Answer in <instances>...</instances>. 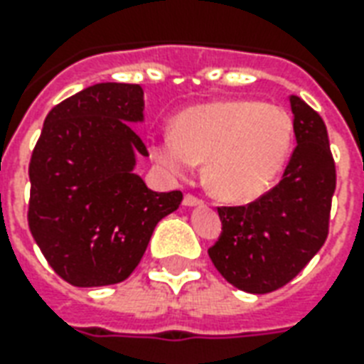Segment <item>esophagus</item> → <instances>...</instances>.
<instances>
[{"label":"esophagus","mask_w":364,"mask_h":364,"mask_svg":"<svg viewBox=\"0 0 364 364\" xmlns=\"http://www.w3.org/2000/svg\"><path fill=\"white\" fill-rule=\"evenodd\" d=\"M183 205H185V208H198V205H202V200H198L196 196H193V194H187V196L183 198Z\"/></svg>","instance_id":"esophagus-1"}]
</instances>
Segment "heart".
<instances>
[{"label":"heart","mask_w":364,"mask_h":364,"mask_svg":"<svg viewBox=\"0 0 364 364\" xmlns=\"http://www.w3.org/2000/svg\"><path fill=\"white\" fill-rule=\"evenodd\" d=\"M291 143L293 121L279 105L217 100L179 113L173 134L151 141V154L171 176L205 162L204 183L215 198L249 204L276 183Z\"/></svg>","instance_id":"b5f03b06"}]
</instances>
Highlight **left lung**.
Wrapping results in <instances>:
<instances>
[{"label": "left lung", "mask_w": 364, "mask_h": 364, "mask_svg": "<svg viewBox=\"0 0 364 364\" xmlns=\"http://www.w3.org/2000/svg\"><path fill=\"white\" fill-rule=\"evenodd\" d=\"M289 104L296 147L282 181L253 204L219 208L223 232L208 249L219 274L245 293L287 285L328 234L336 170L327 126L299 96Z\"/></svg>", "instance_id": "left-lung-1"}]
</instances>
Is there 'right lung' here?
I'll return each instance as SVG.
<instances>
[{"label":"right lung","mask_w":364,"mask_h":364,"mask_svg":"<svg viewBox=\"0 0 364 364\" xmlns=\"http://www.w3.org/2000/svg\"><path fill=\"white\" fill-rule=\"evenodd\" d=\"M145 122L139 85L98 82L50 109L30 160L31 236L75 287L124 282L160 219L183 194L154 193L137 176L149 156L134 126Z\"/></svg>","instance_id":"add662e5"}]
</instances>
